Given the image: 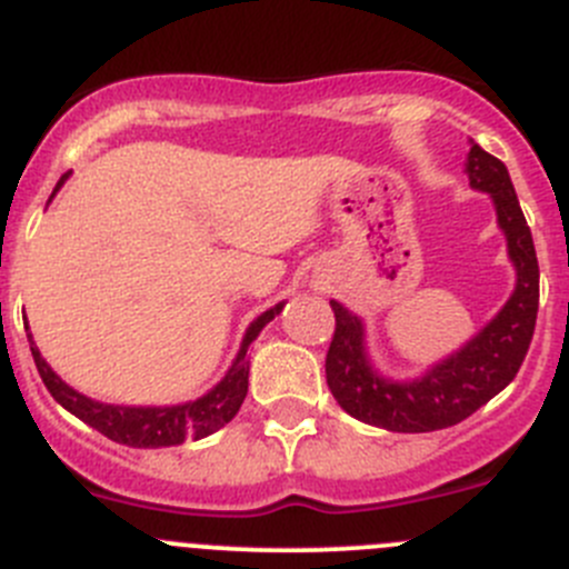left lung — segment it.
<instances>
[{
  "mask_svg": "<svg viewBox=\"0 0 569 569\" xmlns=\"http://www.w3.org/2000/svg\"><path fill=\"white\" fill-rule=\"evenodd\" d=\"M467 172L469 183L495 200L497 223L517 270V288L463 349L436 362L413 382H391L377 375L362 346V321L343 305L329 301L335 335L327 351V386L340 408L366 425L393 432H430L458 425L497 397L528 355L539 310V262L531 229L500 159L472 142Z\"/></svg>",
  "mask_w": 569,
  "mask_h": 569,
  "instance_id": "obj_1",
  "label": "left lung"
}]
</instances>
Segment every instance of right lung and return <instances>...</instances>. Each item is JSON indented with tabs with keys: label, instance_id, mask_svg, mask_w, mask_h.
Instances as JSON below:
<instances>
[{
	"label": "right lung",
	"instance_id": "right-lung-1",
	"mask_svg": "<svg viewBox=\"0 0 569 569\" xmlns=\"http://www.w3.org/2000/svg\"><path fill=\"white\" fill-rule=\"evenodd\" d=\"M67 176L58 181L56 192L61 189V183L67 181ZM52 192V194H56ZM284 305H276L273 310L262 312L257 321L248 327L246 338H242L240 351H237V360L231 362L229 375L218 382L209 393H203L194 402L172 405V408H122V405H102L94 402V399L83 397L74 388H69L56 371L47 366V360L41 357L38 346L32 343L30 338V351L32 360H36V369L44 380L47 391L52 393L58 405L69 410V413L78 416L80 421H86L89 427H94L97 432L108 436L117 443H128V447H144V450H156V447H176V443H183L187 438H203L212 436L214 430H220L223 425H229L231 419L240 410L242 399L248 393V349L257 340V335L262 332L264 323L273 321L281 312Z\"/></svg>",
	"mask_w": 569,
	"mask_h": 569
}]
</instances>
